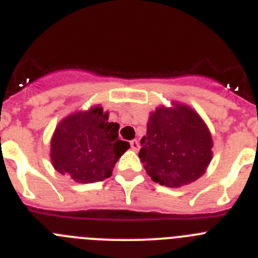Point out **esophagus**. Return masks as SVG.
<instances>
[{"label": "esophagus", "instance_id": "obj_1", "mask_svg": "<svg viewBox=\"0 0 258 258\" xmlns=\"http://www.w3.org/2000/svg\"><path fill=\"white\" fill-rule=\"evenodd\" d=\"M131 147L134 150V151H138V150H140V147H141L140 142H138V141H137V140L131 141Z\"/></svg>", "mask_w": 258, "mask_h": 258}]
</instances>
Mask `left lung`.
Segmentation results:
<instances>
[{"mask_svg":"<svg viewBox=\"0 0 258 258\" xmlns=\"http://www.w3.org/2000/svg\"><path fill=\"white\" fill-rule=\"evenodd\" d=\"M140 159L151 179L166 187L197 181L212 159V137L200 116L183 104L159 107L141 140Z\"/></svg>","mask_w":258,"mask_h":258,"instance_id":"obj_1","label":"left lung"}]
</instances>
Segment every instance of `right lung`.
<instances>
[{
  "label": "right lung",
  "instance_id": "add662e5",
  "mask_svg": "<svg viewBox=\"0 0 258 258\" xmlns=\"http://www.w3.org/2000/svg\"><path fill=\"white\" fill-rule=\"evenodd\" d=\"M118 124L108 122L102 107L66 117L51 140L52 165L80 183L108 178L129 143L118 140Z\"/></svg>",
  "mask_w": 258,
  "mask_h": 258
}]
</instances>
